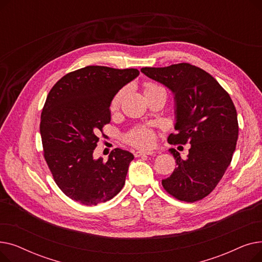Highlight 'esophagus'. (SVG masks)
Masks as SVG:
<instances>
[{
    "label": "esophagus",
    "mask_w": 262,
    "mask_h": 262,
    "mask_svg": "<svg viewBox=\"0 0 262 262\" xmlns=\"http://www.w3.org/2000/svg\"><path fill=\"white\" fill-rule=\"evenodd\" d=\"M154 152L153 150H144V149H141V150H137V152H135V157H140L142 155H153Z\"/></svg>",
    "instance_id": "esophagus-1"
}]
</instances>
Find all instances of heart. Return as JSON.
I'll return each instance as SVG.
<instances>
[{"mask_svg":"<svg viewBox=\"0 0 262 262\" xmlns=\"http://www.w3.org/2000/svg\"><path fill=\"white\" fill-rule=\"evenodd\" d=\"M158 89H162L161 87L154 85V84H146L145 88H144V93L150 92V91H155ZM123 92H119L112 102V109L115 110L116 108H118V106L120 105L121 99H122ZM128 142L135 146H148L153 143L154 141V135L152 133V130L145 128V127H139L136 128L135 130H133L127 138Z\"/></svg>","mask_w":262,"mask_h":262,"instance_id":"b5f03b06","label":"heart"}]
</instances>
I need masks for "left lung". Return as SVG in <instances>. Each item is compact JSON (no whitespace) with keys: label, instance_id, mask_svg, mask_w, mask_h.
<instances>
[{"label":"left lung","instance_id":"left-lung-1","mask_svg":"<svg viewBox=\"0 0 262 262\" xmlns=\"http://www.w3.org/2000/svg\"><path fill=\"white\" fill-rule=\"evenodd\" d=\"M141 72L167 87L174 95L171 144L190 143L183 159L175 148L177 168L162 186L174 198L195 202L207 196L230 164L238 140V117L229 94L214 77L190 63L142 68Z\"/></svg>","mask_w":262,"mask_h":262}]
</instances>
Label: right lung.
<instances>
[{
	"instance_id": "obj_1",
	"label": "right lung",
	"mask_w": 262,
	"mask_h": 262,
	"mask_svg": "<svg viewBox=\"0 0 262 262\" xmlns=\"http://www.w3.org/2000/svg\"><path fill=\"white\" fill-rule=\"evenodd\" d=\"M139 75L137 69L88 66L61 77L49 92L40 134L45 158L63 193L87 206L116 196L134 155L116 148L107 161L93 150L116 94Z\"/></svg>"
}]
</instances>
